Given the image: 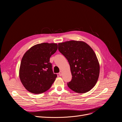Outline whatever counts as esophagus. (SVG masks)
I'll return each mask as SVG.
<instances>
[{
    "mask_svg": "<svg viewBox=\"0 0 122 122\" xmlns=\"http://www.w3.org/2000/svg\"><path fill=\"white\" fill-rule=\"evenodd\" d=\"M59 76H62V71H61L59 72Z\"/></svg>",
    "mask_w": 122,
    "mask_h": 122,
    "instance_id": "esophagus-1",
    "label": "esophagus"
}]
</instances>
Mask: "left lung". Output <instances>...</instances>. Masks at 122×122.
Masks as SVG:
<instances>
[{
  "label": "left lung",
  "mask_w": 122,
  "mask_h": 122,
  "mask_svg": "<svg viewBox=\"0 0 122 122\" xmlns=\"http://www.w3.org/2000/svg\"><path fill=\"white\" fill-rule=\"evenodd\" d=\"M58 50L70 66L72 79L67 83L68 87L79 93L90 91L97 84L100 71L93 49L85 42L71 41L59 43Z\"/></svg>",
  "instance_id": "1"
}]
</instances>
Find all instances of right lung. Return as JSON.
I'll return each instance as SVG.
<instances>
[{"instance_id":"1","label":"right lung","mask_w":122,"mask_h":122,"mask_svg":"<svg viewBox=\"0 0 122 122\" xmlns=\"http://www.w3.org/2000/svg\"><path fill=\"white\" fill-rule=\"evenodd\" d=\"M57 48L56 43H42L32 46L24 54L19 76L23 85L29 92L40 94L51 87L57 76L53 73L49 60Z\"/></svg>"}]
</instances>
